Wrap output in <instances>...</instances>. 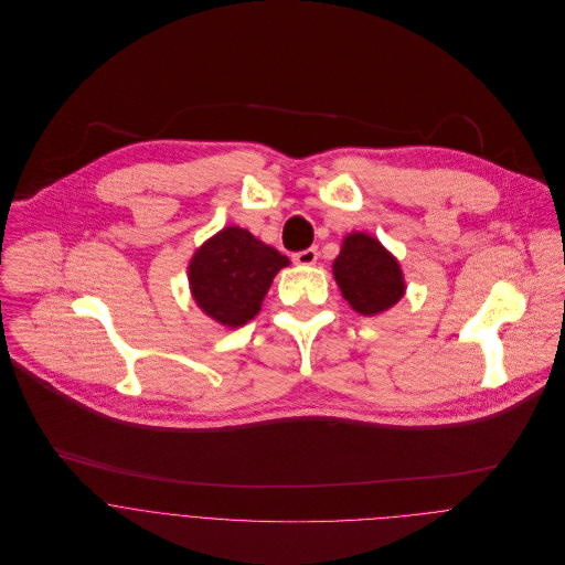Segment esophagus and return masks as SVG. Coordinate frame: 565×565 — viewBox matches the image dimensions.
<instances>
[{
    "mask_svg": "<svg viewBox=\"0 0 565 565\" xmlns=\"http://www.w3.org/2000/svg\"><path fill=\"white\" fill-rule=\"evenodd\" d=\"M316 260H318V249L316 247H307V249L294 254V263H298V265H313Z\"/></svg>",
    "mask_w": 565,
    "mask_h": 565,
    "instance_id": "esophagus-1",
    "label": "esophagus"
}]
</instances>
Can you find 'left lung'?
<instances>
[{
    "label": "left lung",
    "instance_id": "1",
    "mask_svg": "<svg viewBox=\"0 0 565 565\" xmlns=\"http://www.w3.org/2000/svg\"><path fill=\"white\" fill-rule=\"evenodd\" d=\"M332 274L343 298L361 316H376L394 307L404 296L398 260L370 235H348Z\"/></svg>",
    "mask_w": 565,
    "mask_h": 565
}]
</instances>
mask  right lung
Here are the masks:
<instances>
[{
	"label": "right lung",
	"mask_w": 565,
	"mask_h": 565,
	"mask_svg": "<svg viewBox=\"0 0 565 565\" xmlns=\"http://www.w3.org/2000/svg\"><path fill=\"white\" fill-rule=\"evenodd\" d=\"M289 258L231 226L204 243L189 265L198 307L224 326H243L260 311V302Z\"/></svg>",
	"instance_id": "obj_1"
}]
</instances>
